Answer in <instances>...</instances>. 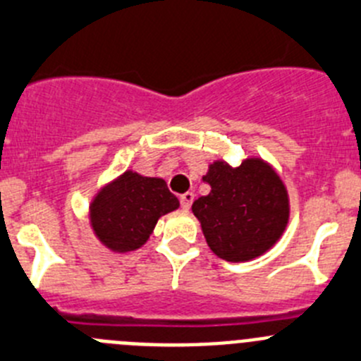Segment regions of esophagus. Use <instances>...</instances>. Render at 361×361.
Wrapping results in <instances>:
<instances>
[{"instance_id": "esophagus-1", "label": "esophagus", "mask_w": 361, "mask_h": 361, "mask_svg": "<svg viewBox=\"0 0 361 361\" xmlns=\"http://www.w3.org/2000/svg\"><path fill=\"white\" fill-rule=\"evenodd\" d=\"M193 200H195V195L190 193V191H188V193H184V195H180V207H183L184 211H190Z\"/></svg>"}]
</instances>
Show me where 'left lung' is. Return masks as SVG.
<instances>
[{"label": "left lung", "instance_id": "obj_1", "mask_svg": "<svg viewBox=\"0 0 361 361\" xmlns=\"http://www.w3.org/2000/svg\"><path fill=\"white\" fill-rule=\"evenodd\" d=\"M207 197L193 202L209 248L228 262L262 255L280 239L289 219L283 183L262 159H246L232 168L225 161L209 166Z\"/></svg>", "mask_w": 361, "mask_h": 361}]
</instances>
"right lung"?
I'll use <instances>...</instances> for the list:
<instances>
[{"instance_id":"obj_1","label":"right lung","mask_w":361,"mask_h":361,"mask_svg":"<svg viewBox=\"0 0 361 361\" xmlns=\"http://www.w3.org/2000/svg\"><path fill=\"white\" fill-rule=\"evenodd\" d=\"M177 207L163 178L126 171L92 202V226L108 248L131 252L149 239L161 216Z\"/></svg>"}]
</instances>
